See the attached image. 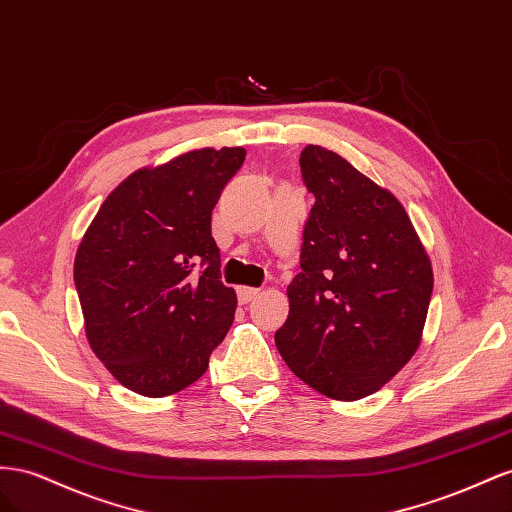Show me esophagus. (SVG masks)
<instances>
[{
  "label": "esophagus",
  "instance_id": "34e87169",
  "mask_svg": "<svg viewBox=\"0 0 512 512\" xmlns=\"http://www.w3.org/2000/svg\"><path fill=\"white\" fill-rule=\"evenodd\" d=\"M257 296H259V289H255V287H238L240 304H248L251 300H255Z\"/></svg>",
  "mask_w": 512,
  "mask_h": 512
}]
</instances>
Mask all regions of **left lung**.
<instances>
[{"label":"left lung","instance_id":"1","mask_svg":"<svg viewBox=\"0 0 512 512\" xmlns=\"http://www.w3.org/2000/svg\"><path fill=\"white\" fill-rule=\"evenodd\" d=\"M315 197L300 272L276 349L302 382L356 401L397 375L420 345L433 291L431 261L397 197L321 145L300 152Z\"/></svg>","mask_w":512,"mask_h":512}]
</instances>
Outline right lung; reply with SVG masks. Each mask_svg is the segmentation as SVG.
I'll return each instance as SVG.
<instances>
[{"label":"right lung","mask_w":512,"mask_h":512,"mask_svg":"<svg viewBox=\"0 0 512 512\" xmlns=\"http://www.w3.org/2000/svg\"><path fill=\"white\" fill-rule=\"evenodd\" d=\"M244 148H203L115 188L87 227L75 287L94 354L120 384L167 397L206 373L236 313L212 210Z\"/></svg>","instance_id":"1"}]
</instances>
